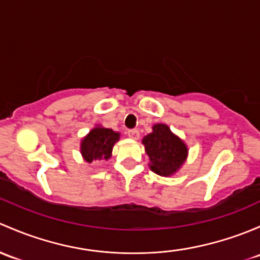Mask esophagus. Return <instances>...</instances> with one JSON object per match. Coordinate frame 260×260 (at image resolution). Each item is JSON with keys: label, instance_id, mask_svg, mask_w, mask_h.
<instances>
[{"label": "esophagus", "instance_id": "1", "mask_svg": "<svg viewBox=\"0 0 260 260\" xmlns=\"http://www.w3.org/2000/svg\"><path fill=\"white\" fill-rule=\"evenodd\" d=\"M127 136H129L130 139H133V140H138L139 138H140V134H139L138 130H129L127 131Z\"/></svg>", "mask_w": 260, "mask_h": 260}]
</instances>
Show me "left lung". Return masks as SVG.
<instances>
[{"label":"left lung","mask_w":260,"mask_h":260,"mask_svg":"<svg viewBox=\"0 0 260 260\" xmlns=\"http://www.w3.org/2000/svg\"><path fill=\"white\" fill-rule=\"evenodd\" d=\"M141 143L149 156L150 170L160 176H173L188 159L185 141L175 135L167 124H155Z\"/></svg>","instance_id":"obj_1"}]
</instances>
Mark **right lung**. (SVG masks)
Here are the masks:
<instances>
[{
	"instance_id": "add662e5",
	"label": "right lung",
	"mask_w": 260,
	"mask_h": 260,
	"mask_svg": "<svg viewBox=\"0 0 260 260\" xmlns=\"http://www.w3.org/2000/svg\"><path fill=\"white\" fill-rule=\"evenodd\" d=\"M120 133L96 125L84 136L80 143V152L86 162L95 160H109L112 155V148L119 141Z\"/></svg>"
}]
</instances>
